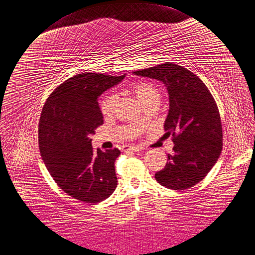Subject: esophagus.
<instances>
[{"label": "esophagus", "instance_id": "34e87169", "mask_svg": "<svg viewBox=\"0 0 255 255\" xmlns=\"http://www.w3.org/2000/svg\"><path fill=\"white\" fill-rule=\"evenodd\" d=\"M143 149V147L141 146H124L123 147V150L124 151H141Z\"/></svg>", "mask_w": 255, "mask_h": 255}]
</instances>
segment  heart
I'll list each match as a JSON object with an SVG mask.
<instances>
[{"label":"heart","mask_w":255,"mask_h":255,"mask_svg":"<svg viewBox=\"0 0 255 255\" xmlns=\"http://www.w3.org/2000/svg\"><path fill=\"white\" fill-rule=\"evenodd\" d=\"M130 92L132 93L137 100L141 102L143 106L148 104L152 101H159L160 100V92L159 90L154 87L153 84L150 81H137L129 87ZM117 103L118 98L114 94L108 93L102 97L100 102L101 112L104 117L108 118L111 117L116 112L117 109Z\"/></svg>","instance_id":"obj_1"}]
</instances>
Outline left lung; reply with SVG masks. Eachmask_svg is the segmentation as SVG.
Returning <instances> with one entry per match:
<instances>
[{
  "instance_id": "left-lung-1",
  "label": "left lung",
  "mask_w": 255,
  "mask_h": 255,
  "mask_svg": "<svg viewBox=\"0 0 255 255\" xmlns=\"http://www.w3.org/2000/svg\"><path fill=\"white\" fill-rule=\"evenodd\" d=\"M161 80L169 94L164 123L171 134L174 153L155 172V180L170 190L182 191L200 182L215 165L223 149V126L218 107L202 80L179 64L166 62L133 72Z\"/></svg>"
}]
</instances>
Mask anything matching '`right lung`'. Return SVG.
<instances>
[{"mask_svg": "<svg viewBox=\"0 0 255 255\" xmlns=\"http://www.w3.org/2000/svg\"><path fill=\"white\" fill-rule=\"evenodd\" d=\"M125 75L83 73L57 87L39 121L41 157L55 182L73 198L98 203L116 191L118 148L94 150L90 138L104 124L97 98Z\"/></svg>", "mask_w": 255, "mask_h": 255, "instance_id": "1", "label": "right lung"}]
</instances>
